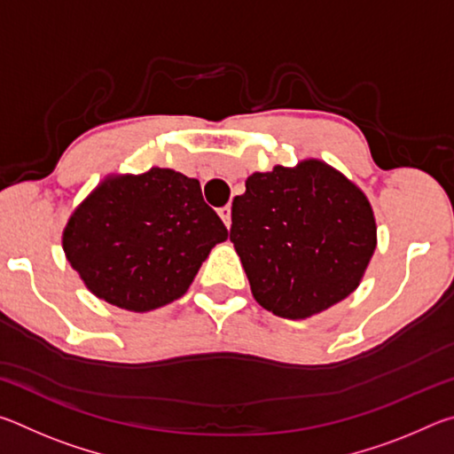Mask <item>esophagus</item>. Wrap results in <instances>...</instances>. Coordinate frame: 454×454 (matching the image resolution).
I'll list each match as a JSON object with an SVG mask.
<instances>
[{"label": "esophagus", "mask_w": 454, "mask_h": 454, "mask_svg": "<svg viewBox=\"0 0 454 454\" xmlns=\"http://www.w3.org/2000/svg\"><path fill=\"white\" fill-rule=\"evenodd\" d=\"M218 214H220L222 222L226 224V228H230V224H232V208H230V206H224V208L218 210Z\"/></svg>", "instance_id": "esophagus-1"}]
</instances>
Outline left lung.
I'll use <instances>...</instances> for the list:
<instances>
[{"label": "left lung", "instance_id": "8db88e82", "mask_svg": "<svg viewBox=\"0 0 454 454\" xmlns=\"http://www.w3.org/2000/svg\"><path fill=\"white\" fill-rule=\"evenodd\" d=\"M230 240L254 301L304 320L358 288L376 248V220L355 182L306 158L248 176L232 202Z\"/></svg>", "mask_w": 454, "mask_h": 454}]
</instances>
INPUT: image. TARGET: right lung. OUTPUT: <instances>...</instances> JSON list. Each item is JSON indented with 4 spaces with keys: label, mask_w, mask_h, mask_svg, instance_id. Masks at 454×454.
Masks as SVG:
<instances>
[{
    "label": "right lung",
    "mask_w": 454,
    "mask_h": 454,
    "mask_svg": "<svg viewBox=\"0 0 454 454\" xmlns=\"http://www.w3.org/2000/svg\"><path fill=\"white\" fill-rule=\"evenodd\" d=\"M226 238L196 178L150 168L106 176L70 214L61 246L99 301L148 312L186 294Z\"/></svg>",
    "instance_id": "add662e5"
}]
</instances>
